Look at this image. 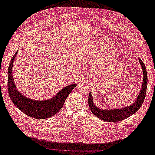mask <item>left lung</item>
Wrapping results in <instances>:
<instances>
[{
  "instance_id": "left-lung-1",
  "label": "left lung",
  "mask_w": 155,
  "mask_h": 155,
  "mask_svg": "<svg viewBox=\"0 0 155 155\" xmlns=\"http://www.w3.org/2000/svg\"><path fill=\"white\" fill-rule=\"evenodd\" d=\"M139 60L143 72V82L142 84V88H141V90L136 101L130 106L123 108H119V109L117 108V109L103 110L95 106V104L93 103V98H92V94L89 93L88 105H89L91 112L95 116L103 120L110 122V123H115V122H118L126 119L127 118L137 113V110L142 106L147 93L148 78L145 65H144L143 62L141 61L140 58H139Z\"/></svg>"
}]
</instances>
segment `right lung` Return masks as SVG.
Masks as SVG:
<instances>
[{
  "label": "right lung",
  "mask_w": 155,
  "mask_h": 155,
  "mask_svg": "<svg viewBox=\"0 0 155 155\" xmlns=\"http://www.w3.org/2000/svg\"><path fill=\"white\" fill-rule=\"evenodd\" d=\"M16 53L12 57L8 70V91L12 102L20 110L31 117L42 119L54 116L63 107L68 94L77 84L64 87L56 96L49 100L35 101L26 97L17 91L12 78V65Z\"/></svg>",
  "instance_id": "add662e5"
}]
</instances>
